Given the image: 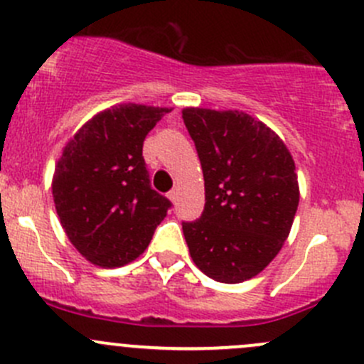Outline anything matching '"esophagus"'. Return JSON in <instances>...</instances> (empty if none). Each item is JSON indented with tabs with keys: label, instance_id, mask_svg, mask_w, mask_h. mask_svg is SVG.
<instances>
[{
	"label": "esophagus",
	"instance_id": "1",
	"mask_svg": "<svg viewBox=\"0 0 364 364\" xmlns=\"http://www.w3.org/2000/svg\"><path fill=\"white\" fill-rule=\"evenodd\" d=\"M178 197H179V188H178V186H176V188L171 190V193H168V199L172 200V204H176Z\"/></svg>",
	"mask_w": 364,
	"mask_h": 364
}]
</instances>
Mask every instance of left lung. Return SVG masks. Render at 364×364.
Returning a JSON list of instances; mask_svg holds the SVG:
<instances>
[{"instance_id": "8db88e82", "label": "left lung", "mask_w": 364, "mask_h": 364, "mask_svg": "<svg viewBox=\"0 0 364 364\" xmlns=\"http://www.w3.org/2000/svg\"><path fill=\"white\" fill-rule=\"evenodd\" d=\"M204 174L205 204L183 223L193 262L205 277L241 284L284 247L299 204L296 165L280 137L243 111L183 109Z\"/></svg>"}]
</instances>
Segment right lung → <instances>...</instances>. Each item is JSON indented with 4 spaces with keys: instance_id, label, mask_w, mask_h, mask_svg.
Masks as SVG:
<instances>
[{
    "instance_id": "1",
    "label": "right lung",
    "mask_w": 364,
    "mask_h": 364,
    "mask_svg": "<svg viewBox=\"0 0 364 364\" xmlns=\"http://www.w3.org/2000/svg\"><path fill=\"white\" fill-rule=\"evenodd\" d=\"M168 107L121 104L95 114L67 142L53 176L61 227L77 252L100 267H121L148 248L168 199L149 185L146 135Z\"/></svg>"
}]
</instances>
